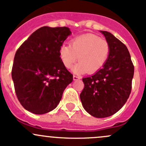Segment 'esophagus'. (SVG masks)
Listing matches in <instances>:
<instances>
[{
    "label": "esophagus",
    "instance_id": "1",
    "mask_svg": "<svg viewBox=\"0 0 146 146\" xmlns=\"http://www.w3.org/2000/svg\"><path fill=\"white\" fill-rule=\"evenodd\" d=\"M73 79H74V81H76V80H78V79H80V77H79V76H76V75H74Z\"/></svg>",
    "mask_w": 146,
    "mask_h": 146
}]
</instances>
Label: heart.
I'll return each mask as SVG.
<instances>
[{
  "mask_svg": "<svg viewBox=\"0 0 146 146\" xmlns=\"http://www.w3.org/2000/svg\"><path fill=\"white\" fill-rule=\"evenodd\" d=\"M59 53L66 68H70L79 59L80 62L72 69L74 73L88 72L91 74L100 70L106 64L110 54V46L100 37L87 34L73 38L71 46L62 44Z\"/></svg>",
  "mask_w": 146,
  "mask_h": 146,
  "instance_id": "1",
  "label": "heart"
}]
</instances>
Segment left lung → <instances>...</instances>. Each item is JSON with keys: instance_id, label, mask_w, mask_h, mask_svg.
<instances>
[{"instance_id": "left-lung-1", "label": "left lung", "mask_w": 146, "mask_h": 146, "mask_svg": "<svg viewBox=\"0 0 146 146\" xmlns=\"http://www.w3.org/2000/svg\"><path fill=\"white\" fill-rule=\"evenodd\" d=\"M100 31L109 43V56L103 68L82 79L84 88L80 99L88 114L104 118L118 112L127 102L134 67L127 46L111 33Z\"/></svg>"}]
</instances>
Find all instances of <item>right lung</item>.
Returning <instances> with one entry per match:
<instances>
[{"label": "right lung", "mask_w": 146, "mask_h": 146, "mask_svg": "<svg viewBox=\"0 0 146 146\" xmlns=\"http://www.w3.org/2000/svg\"><path fill=\"white\" fill-rule=\"evenodd\" d=\"M70 28L43 27L34 31L16 52L12 78L23 108L43 115L59 104L73 75L63 65L60 48L71 35Z\"/></svg>", "instance_id": "right-lung-1"}]
</instances>
